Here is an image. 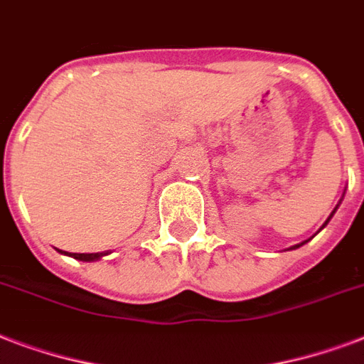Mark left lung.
<instances>
[{
    "label": "left lung",
    "mask_w": 364,
    "mask_h": 364,
    "mask_svg": "<svg viewBox=\"0 0 364 364\" xmlns=\"http://www.w3.org/2000/svg\"><path fill=\"white\" fill-rule=\"evenodd\" d=\"M342 198H344V196H342ZM340 202H342V200H340ZM340 202H338V205H340ZM338 205H336V208H334V211H333V213H331V215H328V219H327V221H325V225H323L321 228H325V227H327V225H328V221H331V219H333V215H334V213H336V210H338ZM306 242H310V240H306ZM306 242H302V243H296V245H293V247H291V249H296V247H300V245H304Z\"/></svg>",
    "instance_id": "left-lung-1"
}]
</instances>
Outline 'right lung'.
<instances>
[{
  "mask_svg": "<svg viewBox=\"0 0 364 364\" xmlns=\"http://www.w3.org/2000/svg\"><path fill=\"white\" fill-rule=\"evenodd\" d=\"M58 251L62 255H70L73 259L82 260V262H94V260H100L105 255H109V251H102V253H68V251H62V249H58Z\"/></svg>",
  "mask_w": 364,
  "mask_h": 364,
  "instance_id": "right-lung-1",
  "label": "right lung"
}]
</instances>
